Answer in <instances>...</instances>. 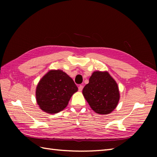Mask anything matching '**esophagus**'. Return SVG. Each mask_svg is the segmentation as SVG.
<instances>
[{
	"label": "esophagus",
	"instance_id": "1",
	"mask_svg": "<svg viewBox=\"0 0 157 157\" xmlns=\"http://www.w3.org/2000/svg\"><path fill=\"white\" fill-rule=\"evenodd\" d=\"M78 90H79V91L81 92L82 90H83V86L82 85H79V87H78Z\"/></svg>",
	"mask_w": 157,
	"mask_h": 157
}]
</instances>
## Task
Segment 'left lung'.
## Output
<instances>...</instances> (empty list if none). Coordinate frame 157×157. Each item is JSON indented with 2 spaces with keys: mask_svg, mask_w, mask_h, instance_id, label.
Returning <instances> with one entry per match:
<instances>
[{
  "mask_svg": "<svg viewBox=\"0 0 157 157\" xmlns=\"http://www.w3.org/2000/svg\"><path fill=\"white\" fill-rule=\"evenodd\" d=\"M82 93L93 111L98 114L111 113L119 100L117 84L108 72L93 73Z\"/></svg>",
  "mask_w": 157,
  "mask_h": 157,
  "instance_id": "8db88e82",
  "label": "left lung"
}]
</instances>
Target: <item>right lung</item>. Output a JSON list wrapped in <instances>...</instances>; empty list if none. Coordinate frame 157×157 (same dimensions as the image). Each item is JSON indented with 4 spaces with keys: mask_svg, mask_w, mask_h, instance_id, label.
I'll list each match as a JSON object with an SVG mask.
<instances>
[{
    "mask_svg": "<svg viewBox=\"0 0 157 157\" xmlns=\"http://www.w3.org/2000/svg\"><path fill=\"white\" fill-rule=\"evenodd\" d=\"M78 87L70 77L61 70H52L39 82L36 101L46 113L55 114L64 109Z\"/></svg>",
    "mask_w": 157,
    "mask_h": 157,
    "instance_id": "1",
    "label": "right lung"
}]
</instances>
